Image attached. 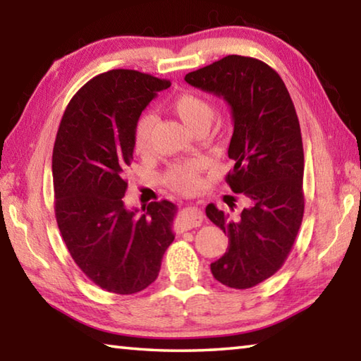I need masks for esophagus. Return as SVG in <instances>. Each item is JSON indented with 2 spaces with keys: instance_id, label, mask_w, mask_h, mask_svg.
Returning a JSON list of instances; mask_svg holds the SVG:
<instances>
[{
  "instance_id": "obj_1",
  "label": "esophagus",
  "mask_w": 361,
  "mask_h": 361,
  "mask_svg": "<svg viewBox=\"0 0 361 361\" xmlns=\"http://www.w3.org/2000/svg\"><path fill=\"white\" fill-rule=\"evenodd\" d=\"M202 224V213L197 209V207H186L183 209L178 221L175 223V231L185 232L192 228H197V226Z\"/></svg>"
}]
</instances>
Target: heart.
Returning <instances> with one entry per match:
<instances>
[{"instance_id": "obj_1", "label": "heart", "mask_w": 361, "mask_h": 361, "mask_svg": "<svg viewBox=\"0 0 361 361\" xmlns=\"http://www.w3.org/2000/svg\"><path fill=\"white\" fill-rule=\"evenodd\" d=\"M170 108L185 122L191 130L200 127H209L215 116V108L212 103L192 92H181L170 100ZM156 126V116L151 111H145L137 119L133 130V145L140 154H145L151 148V137ZM205 170V161L202 159H188L170 164L164 172V181L178 192H192L200 186V175Z\"/></svg>"}]
</instances>
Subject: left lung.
<instances>
[{"instance_id": "left-lung-1", "label": "left lung", "mask_w": 361, "mask_h": 361, "mask_svg": "<svg viewBox=\"0 0 361 361\" xmlns=\"http://www.w3.org/2000/svg\"><path fill=\"white\" fill-rule=\"evenodd\" d=\"M185 81L228 102L234 169L226 183L246 204L229 213L209 204L207 216L229 237L210 269L218 282L245 290L274 276L288 258L304 215V151L291 97L276 70L258 59L228 56L188 73Z\"/></svg>"}]
</instances>
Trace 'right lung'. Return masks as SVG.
I'll list each match as a JSON object with an SVG mask.
<instances>
[{
    "instance_id": "right-lung-1",
    "label": "right lung",
    "mask_w": 361,
    "mask_h": 361,
    "mask_svg": "<svg viewBox=\"0 0 361 361\" xmlns=\"http://www.w3.org/2000/svg\"><path fill=\"white\" fill-rule=\"evenodd\" d=\"M167 87V79L109 70L78 90L60 121L52 152L60 234L85 277L109 293L149 286L175 239L172 202H151L142 215L122 202L137 119Z\"/></svg>"
}]
</instances>
